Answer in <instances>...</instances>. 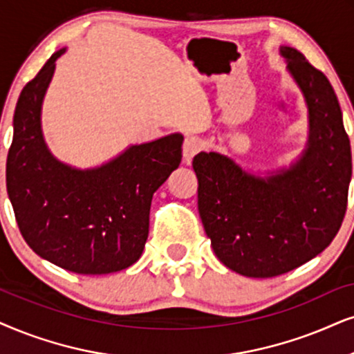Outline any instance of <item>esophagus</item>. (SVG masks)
<instances>
[{
	"label": "esophagus",
	"instance_id": "34e87169",
	"mask_svg": "<svg viewBox=\"0 0 354 354\" xmlns=\"http://www.w3.org/2000/svg\"><path fill=\"white\" fill-rule=\"evenodd\" d=\"M203 147H204V142L201 140L199 137H196V136L186 137L185 144H183V156H185V162L189 163L192 156L203 150Z\"/></svg>",
	"mask_w": 354,
	"mask_h": 354
}]
</instances>
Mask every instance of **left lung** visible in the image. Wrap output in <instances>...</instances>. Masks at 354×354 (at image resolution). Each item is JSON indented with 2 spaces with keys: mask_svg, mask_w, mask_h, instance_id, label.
Returning a JSON list of instances; mask_svg holds the SVG:
<instances>
[{
  "mask_svg": "<svg viewBox=\"0 0 354 354\" xmlns=\"http://www.w3.org/2000/svg\"><path fill=\"white\" fill-rule=\"evenodd\" d=\"M279 53L308 113L296 162L261 176L214 150L192 160L214 253L247 277L284 274L324 252L342 227L351 181L350 138L332 84L297 48L283 46Z\"/></svg>",
  "mask_w": 354,
  "mask_h": 354,
  "instance_id": "obj_1",
  "label": "left lung"
}]
</instances>
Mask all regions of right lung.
<instances>
[{"mask_svg": "<svg viewBox=\"0 0 354 354\" xmlns=\"http://www.w3.org/2000/svg\"><path fill=\"white\" fill-rule=\"evenodd\" d=\"M65 50L48 58L17 100L8 196L26 243L40 258L78 274H109L142 257L151 198L180 167L185 137L131 145L95 168L60 162L44 138L42 102Z\"/></svg>", "mask_w": 354, "mask_h": 354, "instance_id": "obj_1", "label": "right lung"}]
</instances>
